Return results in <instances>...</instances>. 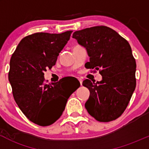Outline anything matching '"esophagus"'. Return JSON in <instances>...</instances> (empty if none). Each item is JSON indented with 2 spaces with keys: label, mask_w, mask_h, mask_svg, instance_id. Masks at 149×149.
<instances>
[{
  "label": "esophagus",
  "mask_w": 149,
  "mask_h": 149,
  "mask_svg": "<svg viewBox=\"0 0 149 149\" xmlns=\"http://www.w3.org/2000/svg\"><path fill=\"white\" fill-rule=\"evenodd\" d=\"M78 80H79V82H80L81 85H82V81H83V80H82V79H81V78H78Z\"/></svg>",
  "instance_id": "obj_1"
}]
</instances>
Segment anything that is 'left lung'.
<instances>
[{
  "label": "left lung",
  "instance_id": "left-lung-1",
  "mask_svg": "<svg viewBox=\"0 0 149 149\" xmlns=\"http://www.w3.org/2000/svg\"><path fill=\"white\" fill-rule=\"evenodd\" d=\"M73 38L86 49L90 58L85 67L99 70L102 76L97 83L83 81L90 91L85 104L87 112L100 122L115 120L125 110L136 88V63L130 45L105 26L76 31Z\"/></svg>",
  "mask_w": 149,
  "mask_h": 149
}]
</instances>
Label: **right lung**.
Masks as SVG:
<instances>
[{
	"label": "right lung",
	"mask_w": 149,
	"mask_h": 149,
	"mask_svg": "<svg viewBox=\"0 0 149 149\" xmlns=\"http://www.w3.org/2000/svg\"><path fill=\"white\" fill-rule=\"evenodd\" d=\"M73 31L61 34L38 32L22 39L10 61L8 80L13 98L25 116L48 126L62 115L68 99L79 86L67 88L62 81L45 84L44 72L55 65Z\"/></svg>",
	"instance_id": "right-lung-1"
}]
</instances>
